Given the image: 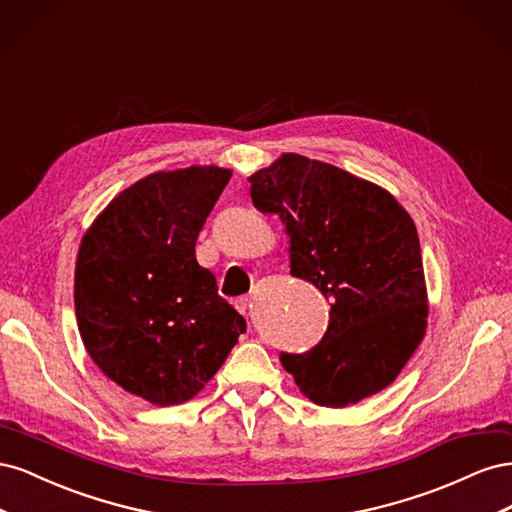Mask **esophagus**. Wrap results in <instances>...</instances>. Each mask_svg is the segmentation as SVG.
<instances>
[{"instance_id":"obj_1","label":"esophagus","mask_w":512,"mask_h":512,"mask_svg":"<svg viewBox=\"0 0 512 512\" xmlns=\"http://www.w3.org/2000/svg\"><path fill=\"white\" fill-rule=\"evenodd\" d=\"M235 307L239 309L241 314H245L247 309H250V297H239V299L235 301Z\"/></svg>"}]
</instances>
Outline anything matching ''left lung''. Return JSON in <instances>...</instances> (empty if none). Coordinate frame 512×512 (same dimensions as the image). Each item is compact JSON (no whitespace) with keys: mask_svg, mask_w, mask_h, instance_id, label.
<instances>
[{"mask_svg":"<svg viewBox=\"0 0 512 512\" xmlns=\"http://www.w3.org/2000/svg\"><path fill=\"white\" fill-rule=\"evenodd\" d=\"M252 203L290 237V273L331 301L329 327L280 361L305 397L346 408L386 389L421 344L427 290L408 211L376 183L284 153L250 177Z\"/></svg>","mask_w":512,"mask_h":512,"instance_id":"obj_1","label":"left lung"}]
</instances>
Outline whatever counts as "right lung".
Wrapping results in <instances>:
<instances>
[{
    "instance_id": "obj_1",
    "label": "right lung",
    "mask_w": 512,
    "mask_h": 512,
    "mask_svg": "<svg viewBox=\"0 0 512 512\" xmlns=\"http://www.w3.org/2000/svg\"><path fill=\"white\" fill-rule=\"evenodd\" d=\"M230 175L218 166L153 173L113 198L81 241L83 344L104 376L149 404L192 399L247 329L196 260L198 232Z\"/></svg>"
}]
</instances>
